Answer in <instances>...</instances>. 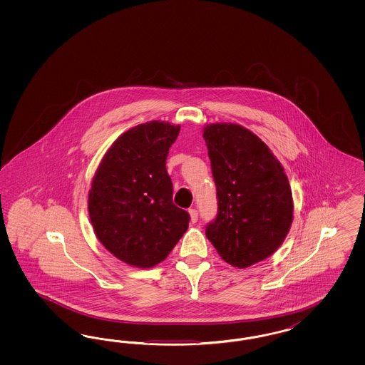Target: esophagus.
Here are the masks:
<instances>
[{
  "mask_svg": "<svg viewBox=\"0 0 365 365\" xmlns=\"http://www.w3.org/2000/svg\"><path fill=\"white\" fill-rule=\"evenodd\" d=\"M188 212H190V218H191L192 223L198 222V211L195 210V209H190Z\"/></svg>",
  "mask_w": 365,
  "mask_h": 365,
  "instance_id": "34e87169",
  "label": "esophagus"
}]
</instances>
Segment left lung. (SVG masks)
Wrapping results in <instances>:
<instances>
[{"label": "left lung", "instance_id": "8db88e82", "mask_svg": "<svg viewBox=\"0 0 365 365\" xmlns=\"http://www.w3.org/2000/svg\"><path fill=\"white\" fill-rule=\"evenodd\" d=\"M218 212L206 237L222 259L247 267L273 255L293 221L292 190L284 168L257 135L240 124L206 125Z\"/></svg>", "mask_w": 365, "mask_h": 365}]
</instances>
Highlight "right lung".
Wrapping results in <instances>:
<instances>
[{"mask_svg":"<svg viewBox=\"0 0 365 365\" xmlns=\"http://www.w3.org/2000/svg\"><path fill=\"white\" fill-rule=\"evenodd\" d=\"M179 125L143 123L122 133L101 159L88 211L103 246L128 265L162 262L186 232L190 215L173 203L166 168Z\"/></svg>","mask_w":365,"mask_h":365,"instance_id":"right-lung-1","label":"right lung"}]
</instances>
